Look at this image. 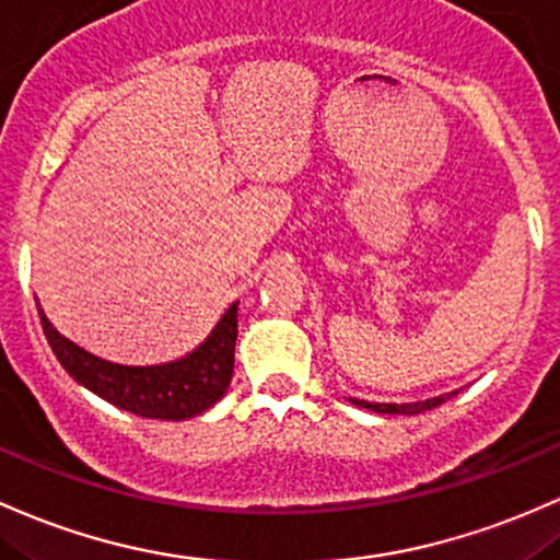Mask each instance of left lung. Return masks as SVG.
Instances as JSON below:
<instances>
[{"label":"left lung","instance_id":"obj_1","mask_svg":"<svg viewBox=\"0 0 560 560\" xmlns=\"http://www.w3.org/2000/svg\"><path fill=\"white\" fill-rule=\"evenodd\" d=\"M454 393H444V396H435V398H428V401H415V404H372V401H361V398H350V404H355V407L361 409L380 411V415H422V411L435 409L439 404H444L446 398L454 396Z\"/></svg>","mask_w":560,"mask_h":560}]
</instances>
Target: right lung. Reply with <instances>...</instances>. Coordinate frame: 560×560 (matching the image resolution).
<instances>
[{"label":"right lung","mask_w":560,"mask_h":560,"mask_svg":"<svg viewBox=\"0 0 560 560\" xmlns=\"http://www.w3.org/2000/svg\"><path fill=\"white\" fill-rule=\"evenodd\" d=\"M236 313L238 303H233L194 353L159 366L110 364L60 335L42 308L39 318L52 353L79 385L145 420L180 422L214 407L229 390L238 335Z\"/></svg>","instance_id":"right-lung-1"}]
</instances>
